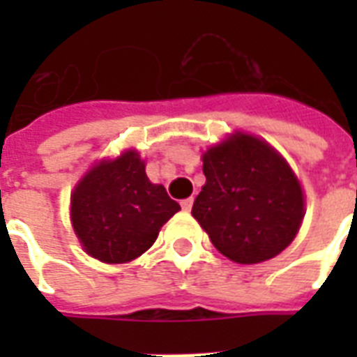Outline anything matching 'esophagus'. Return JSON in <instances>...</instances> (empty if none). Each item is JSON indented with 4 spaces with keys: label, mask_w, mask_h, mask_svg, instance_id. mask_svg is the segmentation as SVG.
I'll return each mask as SVG.
<instances>
[{
    "label": "esophagus",
    "mask_w": 357,
    "mask_h": 357,
    "mask_svg": "<svg viewBox=\"0 0 357 357\" xmlns=\"http://www.w3.org/2000/svg\"><path fill=\"white\" fill-rule=\"evenodd\" d=\"M192 198H185V200H181V209H183V211H190V209H192Z\"/></svg>",
    "instance_id": "obj_1"
}]
</instances>
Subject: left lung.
<instances>
[{"label": "left lung", "instance_id": "left-lung-1", "mask_svg": "<svg viewBox=\"0 0 357 357\" xmlns=\"http://www.w3.org/2000/svg\"><path fill=\"white\" fill-rule=\"evenodd\" d=\"M204 176L192 217L220 254L254 265L291 244L304 218V195L274 148L252 135H231L204 153Z\"/></svg>", "mask_w": 357, "mask_h": 357}]
</instances>
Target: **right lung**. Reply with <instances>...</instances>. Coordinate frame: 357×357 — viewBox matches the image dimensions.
I'll list each match as a JSON object with an SVG mask.
<instances>
[{
  "mask_svg": "<svg viewBox=\"0 0 357 357\" xmlns=\"http://www.w3.org/2000/svg\"><path fill=\"white\" fill-rule=\"evenodd\" d=\"M179 211L162 185H153L137 151L102 161L72 195V224L83 248L103 263H128L155 243Z\"/></svg>",
  "mask_w": 357,
  "mask_h": 357,
  "instance_id": "right-lung-1",
  "label": "right lung"
}]
</instances>
